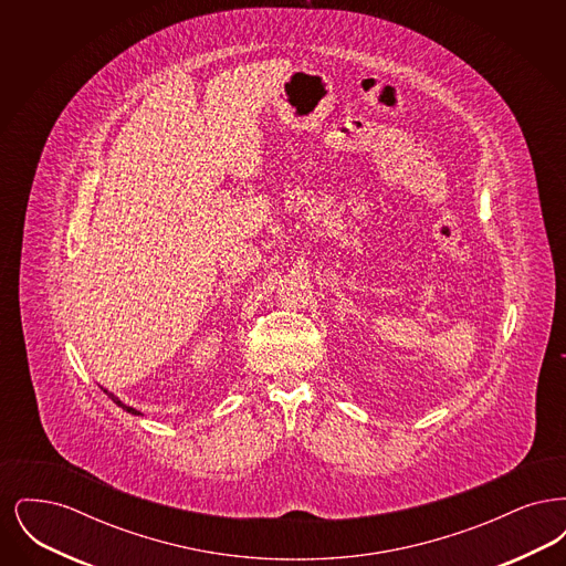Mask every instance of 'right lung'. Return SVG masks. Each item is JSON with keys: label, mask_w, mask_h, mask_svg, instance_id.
Here are the masks:
<instances>
[{"label": "right lung", "mask_w": 566, "mask_h": 566, "mask_svg": "<svg viewBox=\"0 0 566 566\" xmlns=\"http://www.w3.org/2000/svg\"><path fill=\"white\" fill-rule=\"evenodd\" d=\"M102 390H104V392H106V395H108L109 399H112V401H114V403L118 405V407H123V409H125V411H127V413H132V416H142V413H139V411H137V409H134V407H129V405L123 403V401H120V399H118V397H114V395H112V392H108V390H106V388H102Z\"/></svg>", "instance_id": "1"}]
</instances>
